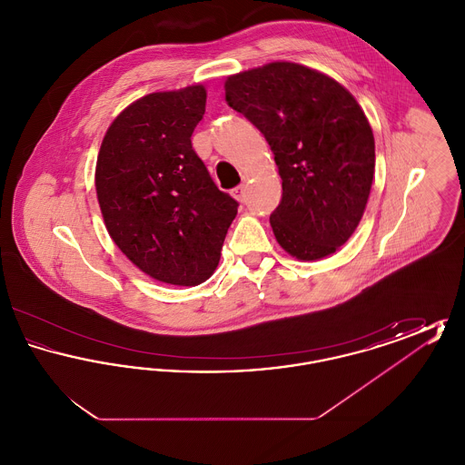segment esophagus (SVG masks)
I'll return each mask as SVG.
<instances>
[{"instance_id":"esophagus-1","label":"esophagus","mask_w":465,"mask_h":465,"mask_svg":"<svg viewBox=\"0 0 465 465\" xmlns=\"http://www.w3.org/2000/svg\"><path fill=\"white\" fill-rule=\"evenodd\" d=\"M232 195L239 200V202H243V200H245V186H243V184L237 186V188L232 192Z\"/></svg>"}]
</instances>
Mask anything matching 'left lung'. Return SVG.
Wrapping results in <instances>:
<instances>
[{
    "instance_id": "1",
    "label": "left lung",
    "mask_w": 465,
    "mask_h": 465,
    "mask_svg": "<svg viewBox=\"0 0 465 465\" xmlns=\"http://www.w3.org/2000/svg\"><path fill=\"white\" fill-rule=\"evenodd\" d=\"M224 97L275 156L277 242L303 262L336 252L361 222L375 174V137L354 95L315 69L270 63L228 76Z\"/></svg>"
}]
</instances>
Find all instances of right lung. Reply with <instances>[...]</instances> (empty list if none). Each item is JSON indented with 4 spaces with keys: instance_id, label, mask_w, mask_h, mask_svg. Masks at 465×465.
<instances>
[{
    "instance_id": "obj_1",
    "label": "right lung",
    "mask_w": 465,
    "mask_h": 465,
    "mask_svg": "<svg viewBox=\"0 0 465 465\" xmlns=\"http://www.w3.org/2000/svg\"><path fill=\"white\" fill-rule=\"evenodd\" d=\"M205 99L202 85L141 97L113 120L95 165L113 242L173 286H199L214 273L239 207L192 148Z\"/></svg>"
}]
</instances>
